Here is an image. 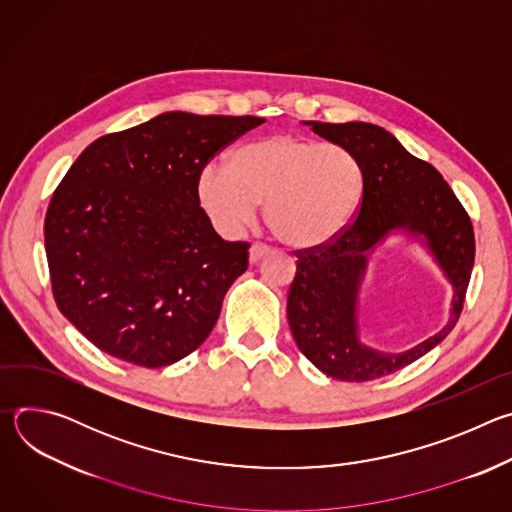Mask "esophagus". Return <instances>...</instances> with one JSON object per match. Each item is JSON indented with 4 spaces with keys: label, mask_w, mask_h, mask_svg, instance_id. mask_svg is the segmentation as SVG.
<instances>
[{
    "label": "esophagus",
    "mask_w": 512,
    "mask_h": 512,
    "mask_svg": "<svg viewBox=\"0 0 512 512\" xmlns=\"http://www.w3.org/2000/svg\"><path fill=\"white\" fill-rule=\"evenodd\" d=\"M269 253H271V249H269L267 245H263V243H253L251 249H249V261L255 265V263H259L263 257H267Z\"/></svg>",
    "instance_id": "esophagus-1"
}]
</instances>
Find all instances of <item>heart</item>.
Returning <instances> with one entry per match:
<instances>
[{
    "label": "heart",
    "instance_id": "b5f03b06",
    "mask_svg": "<svg viewBox=\"0 0 512 512\" xmlns=\"http://www.w3.org/2000/svg\"><path fill=\"white\" fill-rule=\"evenodd\" d=\"M362 188V168L342 145L275 133L243 145L231 164H206L196 198L225 233L249 227L265 204L267 227L281 243L314 249L350 225Z\"/></svg>",
    "mask_w": 512,
    "mask_h": 512
}]
</instances>
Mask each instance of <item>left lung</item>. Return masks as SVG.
Listing matches in <instances>:
<instances>
[{"mask_svg": "<svg viewBox=\"0 0 512 512\" xmlns=\"http://www.w3.org/2000/svg\"><path fill=\"white\" fill-rule=\"evenodd\" d=\"M360 164L364 188L354 223L332 243L298 251L287 322L302 354L338 381H373L415 362L456 326L474 267L472 223L431 164L411 156L387 129L364 123L304 121ZM393 234L417 240L453 285L447 326L403 353H383L359 338L357 296L368 257Z\"/></svg>", "mask_w": 512, "mask_h": 512, "instance_id": "8db88e82", "label": "left lung"}]
</instances>
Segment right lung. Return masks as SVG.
<instances>
[{
	"mask_svg": "<svg viewBox=\"0 0 512 512\" xmlns=\"http://www.w3.org/2000/svg\"><path fill=\"white\" fill-rule=\"evenodd\" d=\"M263 121L168 111L70 166L46 212V257L58 310L97 348L160 369L208 338L249 245L212 229L196 180Z\"/></svg>",
	"mask_w": 512,
	"mask_h": 512,
	"instance_id": "obj_1",
	"label": "right lung"
}]
</instances>
